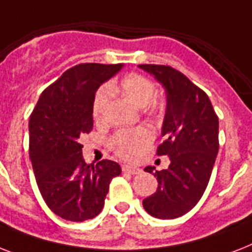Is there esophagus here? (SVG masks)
Masks as SVG:
<instances>
[{
    "mask_svg": "<svg viewBox=\"0 0 252 252\" xmlns=\"http://www.w3.org/2000/svg\"><path fill=\"white\" fill-rule=\"evenodd\" d=\"M123 172H128V174H132V175H136V174H140L141 172V168L134 167V166H129V165H124L122 167Z\"/></svg>",
    "mask_w": 252,
    "mask_h": 252,
    "instance_id": "obj_1",
    "label": "esophagus"
}]
</instances>
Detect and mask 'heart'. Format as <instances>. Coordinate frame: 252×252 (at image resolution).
Masks as SVG:
<instances>
[{"mask_svg":"<svg viewBox=\"0 0 252 252\" xmlns=\"http://www.w3.org/2000/svg\"><path fill=\"white\" fill-rule=\"evenodd\" d=\"M115 89V87H112ZM140 108L157 112L162 108V102L156 98V85L148 77L133 73L124 77L116 89ZM111 99L110 87L99 89L93 102V118L96 123L104 122ZM153 141V132L146 126L133 129H122L114 133L108 140L110 149L123 159H137L146 146Z\"/></svg>","mask_w":252,"mask_h":252,"instance_id":"obj_1","label":"heart"}]
</instances>
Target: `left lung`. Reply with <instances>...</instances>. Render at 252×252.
I'll use <instances>...</instances> for the list:
<instances>
[{"instance_id": "8db88e82", "label": "left lung", "mask_w": 252, "mask_h": 252, "mask_svg": "<svg viewBox=\"0 0 252 252\" xmlns=\"http://www.w3.org/2000/svg\"><path fill=\"white\" fill-rule=\"evenodd\" d=\"M166 89L167 106L158 156H168L166 170L154 171L158 187L142 201L156 219L171 220L189 212L201 199L219 153V116L205 91L168 65L141 64Z\"/></svg>"}]
</instances>
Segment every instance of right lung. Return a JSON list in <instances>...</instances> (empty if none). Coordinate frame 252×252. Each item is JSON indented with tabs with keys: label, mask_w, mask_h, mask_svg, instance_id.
I'll return each mask as SVG.
<instances>
[{
	"label": "right lung",
	"mask_w": 252,
	"mask_h": 252,
	"mask_svg": "<svg viewBox=\"0 0 252 252\" xmlns=\"http://www.w3.org/2000/svg\"><path fill=\"white\" fill-rule=\"evenodd\" d=\"M122 64H78L49 85L30 116V159L45 204L59 217L82 222L98 216L119 163L94 166L82 157L80 137L93 130V102L98 87Z\"/></svg>",
	"instance_id": "obj_1"
}]
</instances>
